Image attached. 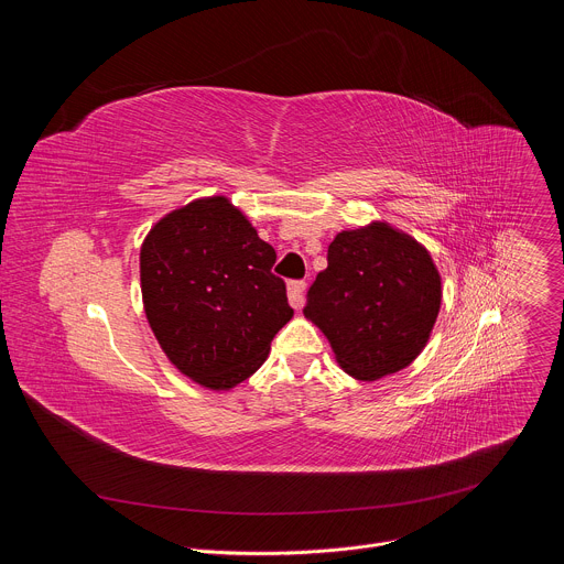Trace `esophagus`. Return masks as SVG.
I'll use <instances>...</instances> for the list:
<instances>
[{"mask_svg": "<svg viewBox=\"0 0 564 564\" xmlns=\"http://www.w3.org/2000/svg\"><path fill=\"white\" fill-rule=\"evenodd\" d=\"M303 290H305V283H303V281H290V283H288V299H290L292 307H296V310H301L303 303H305Z\"/></svg>", "mask_w": 564, "mask_h": 564, "instance_id": "1", "label": "esophagus"}]
</instances>
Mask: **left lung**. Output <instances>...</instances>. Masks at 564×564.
Listing matches in <instances>:
<instances>
[{
	"mask_svg": "<svg viewBox=\"0 0 564 564\" xmlns=\"http://www.w3.org/2000/svg\"><path fill=\"white\" fill-rule=\"evenodd\" d=\"M440 305L442 276L431 252L411 234L372 220L335 236L303 314L350 377L377 381L420 357Z\"/></svg>",
	"mask_w": 564,
	"mask_h": 564,
	"instance_id": "left-lung-1",
	"label": "left lung"
}]
</instances>
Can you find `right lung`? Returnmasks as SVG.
Segmentation results:
<instances>
[{
	"label": "right lung",
	"mask_w": 564,
	"mask_h": 564,
	"mask_svg": "<svg viewBox=\"0 0 564 564\" xmlns=\"http://www.w3.org/2000/svg\"><path fill=\"white\" fill-rule=\"evenodd\" d=\"M274 261V248L227 196L196 198L149 229L140 248L144 314L185 377L231 390L263 366L294 316Z\"/></svg>",
	"instance_id": "1"
}]
</instances>
